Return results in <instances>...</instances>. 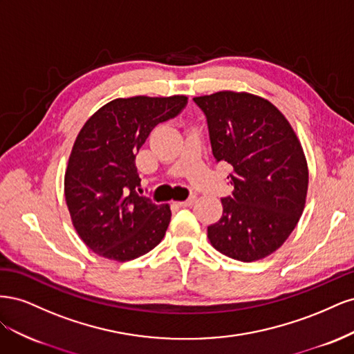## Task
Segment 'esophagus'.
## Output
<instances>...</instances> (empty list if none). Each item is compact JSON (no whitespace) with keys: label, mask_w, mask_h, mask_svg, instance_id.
I'll list each match as a JSON object with an SVG mask.
<instances>
[{"label":"esophagus","mask_w":354,"mask_h":354,"mask_svg":"<svg viewBox=\"0 0 354 354\" xmlns=\"http://www.w3.org/2000/svg\"><path fill=\"white\" fill-rule=\"evenodd\" d=\"M195 202H196V196H190V198L186 199V201L178 202V205H180V207H192Z\"/></svg>","instance_id":"34e87169"}]
</instances>
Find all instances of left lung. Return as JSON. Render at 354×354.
Returning <instances> with one entry per match:
<instances>
[{
  "mask_svg": "<svg viewBox=\"0 0 354 354\" xmlns=\"http://www.w3.org/2000/svg\"><path fill=\"white\" fill-rule=\"evenodd\" d=\"M207 115L212 155L232 165V198L208 227L211 245L233 260L251 263L279 250L306 207L308 167L301 142L285 115L246 91L194 97Z\"/></svg>",
  "mask_w": 354,
  "mask_h": 354,
  "instance_id": "1",
  "label": "left lung"
}]
</instances>
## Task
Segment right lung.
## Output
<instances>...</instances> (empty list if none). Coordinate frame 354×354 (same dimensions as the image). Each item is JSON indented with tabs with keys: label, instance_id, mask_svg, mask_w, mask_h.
I'll return each instance as SVG.
<instances>
[{
	"label": "right lung",
	"instance_id": "1",
	"mask_svg": "<svg viewBox=\"0 0 354 354\" xmlns=\"http://www.w3.org/2000/svg\"><path fill=\"white\" fill-rule=\"evenodd\" d=\"M187 103L169 97H120L94 112L82 125L69 155L65 199L75 230L104 259L130 261L162 241L171 220L168 203L138 196L136 153L153 128Z\"/></svg>",
	"mask_w": 354,
	"mask_h": 354
}]
</instances>
